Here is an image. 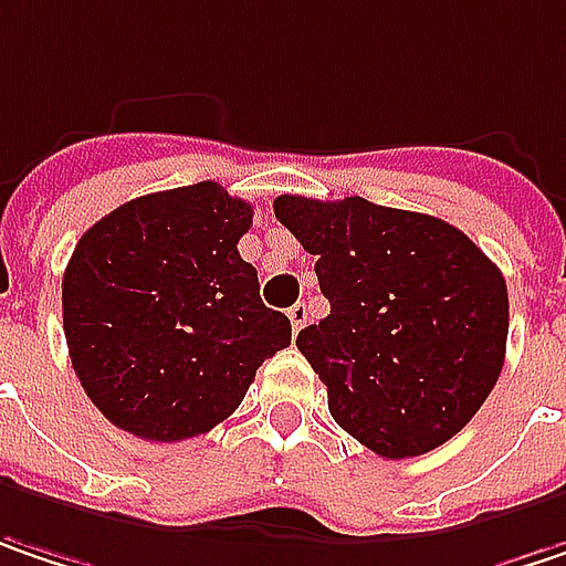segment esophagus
Listing matches in <instances>:
<instances>
[{
    "label": "esophagus",
    "mask_w": 566,
    "mask_h": 566,
    "mask_svg": "<svg viewBox=\"0 0 566 566\" xmlns=\"http://www.w3.org/2000/svg\"><path fill=\"white\" fill-rule=\"evenodd\" d=\"M287 319H291V329H294V333H301V329H304V323H307V304H301V301H297V304L287 311Z\"/></svg>",
    "instance_id": "esophagus-1"
}]
</instances>
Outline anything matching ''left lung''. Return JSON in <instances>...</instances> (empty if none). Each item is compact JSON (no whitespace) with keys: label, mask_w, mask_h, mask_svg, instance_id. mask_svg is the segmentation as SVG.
<instances>
[{"label":"left lung","mask_w":566,"mask_h":566,"mask_svg":"<svg viewBox=\"0 0 566 566\" xmlns=\"http://www.w3.org/2000/svg\"><path fill=\"white\" fill-rule=\"evenodd\" d=\"M275 217L316 255L329 316L297 333L329 413L381 458L446 446L503 371V272L458 227L358 195L275 198Z\"/></svg>","instance_id":"obj_1"}]
</instances>
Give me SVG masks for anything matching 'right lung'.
I'll return each instance as SVG.
<instances>
[{
	"label": "right lung",
	"mask_w": 566,
	"mask_h": 566,
	"mask_svg": "<svg viewBox=\"0 0 566 566\" xmlns=\"http://www.w3.org/2000/svg\"><path fill=\"white\" fill-rule=\"evenodd\" d=\"M252 208L217 182L134 198L92 223L63 272V333L88 400L147 442L233 413L291 319L240 259Z\"/></svg>",
	"instance_id": "add662e5"
}]
</instances>
